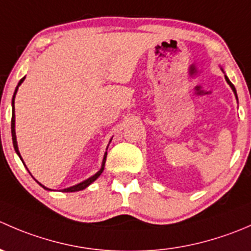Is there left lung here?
Segmentation results:
<instances>
[{
  "label": "left lung",
  "instance_id": "obj_1",
  "mask_svg": "<svg viewBox=\"0 0 251 251\" xmlns=\"http://www.w3.org/2000/svg\"><path fill=\"white\" fill-rule=\"evenodd\" d=\"M222 69V68H221ZM222 72H224V69H222ZM225 78H226V81H227V83H228L229 86H231V88H232V91H233V93H234V96H235V98H237V100H238V96H237V91H235V87L233 86V83L231 82V81H229V78L226 76V75H225Z\"/></svg>",
  "mask_w": 251,
  "mask_h": 251
}]
</instances>
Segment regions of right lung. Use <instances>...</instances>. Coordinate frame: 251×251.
I'll use <instances>...</instances> for the list:
<instances>
[{
  "label": "right lung",
  "mask_w": 251,
  "mask_h": 251,
  "mask_svg": "<svg viewBox=\"0 0 251 251\" xmlns=\"http://www.w3.org/2000/svg\"><path fill=\"white\" fill-rule=\"evenodd\" d=\"M24 80H25V76L23 77L22 80L19 81V82H18V86L16 87V91H14L13 98H12V124H11V128H12V141H13L14 151H16V153L18 154V155H19V158L22 159V161H23V158H22V155H20V153H19V149H18L17 136H16V114H14V98H16V95H17V92H18V88H19V86L22 85L23 81H24ZM110 142H111V140L109 141V144H110ZM109 144H108V147H109ZM107 149H108V148H107ZM105 160H107V151H105V153H104V156H103L102 166H100V170L97 171V173H96L95 175H93V176L88 177V178H87V179H85V181H82V182H80V183L75 184V186H72V187H68V188H64V189H63V192H77V191H82V189H85L86 187L90 186V184L92 183V182H95L96 179H97L98 177L100 176V174L103 173V170H104V164H105ZM24 165H25V164H24ZM34 179H35V178H34ZM35 181H36V179H35ZM36 182H37V181H36ZM37 183H39L40 186L42 187V188L46 189V191H52V189L47 188V187H45L44 184H41V183H40V182H37Z\"/></svg>",
  "instance_id": "right-lung-1"
}]
</instances>
